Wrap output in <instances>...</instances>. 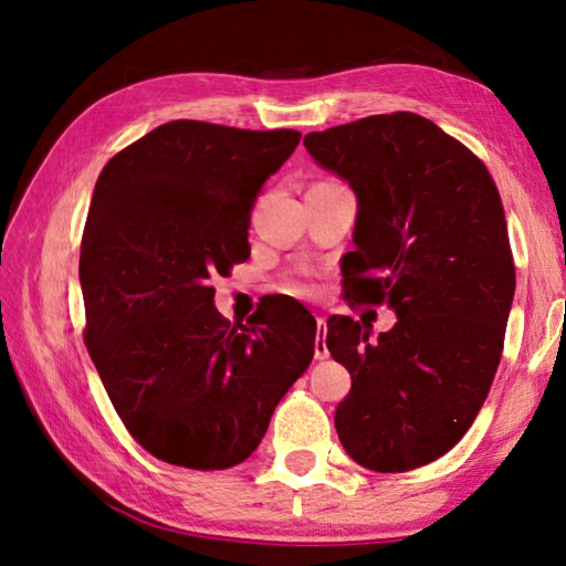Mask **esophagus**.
Masks as SVG:
<instances>
[{
	"instance_id": "obj_1",
	"label": "esophagus",
	"mask_w": 566,
	"mask_h": 566,
	"mask_svg": "<svg viewBox=\"0 0 566 566\" xmlns=\"http://www.w3.org/2000/svg\"><path fill=\"white\" fill-rule=\"evenodd\" d=\"M326 333H328V326H326V318L318 316L316 318V345H314V355L316 359H326L331 353L326 347Z\"/></svg>"
}]
</instances>
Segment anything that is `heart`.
I'll use <instances>...</instances> for the list:
<instances>
[{
  "label": "heart",
  "mask_w": 566,
  "mask_h": 566,
  "mask_svg": "<svg viewBox=\"0 0 566 566\" xmlns=\"http://www.w3.org/2000/svg\"><path fill=\"white\" fill-rule=\"evenodd\" d=\"M292 292H294V294H308V284L294 282V284H292Z\"/></svg>",
  "instance_id": "b5f03b06"
}]
</instances>
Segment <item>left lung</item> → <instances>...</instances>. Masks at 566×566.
I'll return each instance as SVG.
<instances>
[{
	"label": "left lung",
	"instance_id": "left-lung-1",
	"mask_svg": "<svg viewBox=\"0 0 566 566\" xmlns=\"http://www.w3.org/2000/svg\"><path fill=\"white\" fill-rule=\"evenodd\" d=\"M357 197L347 304H389L394 328L331 316L326 347L353 389L335 411L345 452L411 472L462 440L501 363L515 292L506 213L486 165L428 118L394 112L304 138Z\"/></svg>",
	"mask_w": 566,
	"mask_h": 566
}]
</instances>
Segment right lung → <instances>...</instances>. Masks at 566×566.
<instances>
[{"label": "right lung", "instance_id": "1", "mask_svg": "<svg viewBox=\"0 0 566 566\" xmlns=\"http://www.w3.org/2000/svg\"><path fill=\"white\" fill-rule=\"evenodd\" d=\"M292 128L163 124L104 165L80 248L84 345L126 430L153 457L228 469L255 452L274 406L314 359L298 302L243 323L211 276L250 258V211L294 153Z\"/></svg>", "mask_w": 566, "mask_h": 566}]
</instances>
